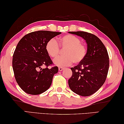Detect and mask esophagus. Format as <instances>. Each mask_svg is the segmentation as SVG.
<instances>
[{
    "mask_svg": "<svg viewBox=\"0 0 124 124\" xmlns=\"http://www.w3.org/2000/svg\"><path fill=\"white\" fill-rule=\"evenodd\" d=\"M64 70V68L63 67H58V70L59 71H62Z\"/></svg>",
    "mask_w": 124,
    "mask_h": 124,
    "instance_id": "34e87169",
    "label": "esophagus"
}]
</instances>
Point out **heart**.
<instances>
[{
  "instance_id": "obj_1",
  "label": "heart",
  "mask_w": 124,
  "mask_h": 124,
  "mask_svg": "<svg viewBox=\"0 0 124 124\" xmlns=\"http://www.w3.org/2000/svg\"><path fill=\"white\" fill-rule=\"evenodd\" d=\"M61 47L64 49L65 56L57 57L54 61V63L60 67L69 66L72 63L79 64L85 59L87 54V47L81 43L78 37L72 34H66L61 37L58 40ZM45 50L48 55L52 58H56L60 53V47L57 41L54 38L47 41Z\"/></svg>"
}]
</instances>
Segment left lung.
<instances>
[{
  "label": "left lung",
  "instance_id": "1",
  "mask_svg": "<svg viewBox=\"0 0 124 124\" xmlns=\"http://www.w3.org/2000/svg\"><path fill=\"white\" fill-rule=\"evenodd\" d=\"M69 33L83 38L87 50L85 59L70 68L72 75L68 80L69 86L78 95L89 96L97 91L106 81L109 66L107 50L95 35L81 31Z\"/></svg>",
  "mask_w": 124,
  "mask_h": 124
}]
</instances>
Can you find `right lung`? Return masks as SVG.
Masks as SVG:
<instances>
[{
	"mask_svg": "<svg viewBox=\"0 0 124 124\" xmlns=\"http://www.w3.org/2000/svg\"><path fill=\"white\" fill-rule=\"evenodd\" d=\"M61 32H31L18 42L12 58V68L18 85L27 93L39 95L49 89L57 67L48 68L52 61L45 50L47 41ZM45 65V69L41 67Z\"/></svg>",
	"mask_w": 124,
	"mask_h": 124,
	"instance_id": "1",
	"label": "right lung"
}]
</instances>
